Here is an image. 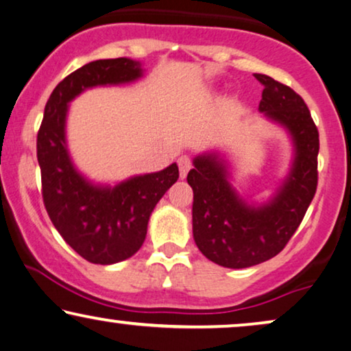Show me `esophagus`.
<instances>
[{"instance_id": "esophagus-1", "label": "esophagus", "mask_w": 351, "mask_h": 351, "mask_svg": "<svg viewBox=\"0 0 351 351\" xmlns=\"http://www.w3.org/2000/svg\"><path fill=\"white\" fill-rule=\"evenodd\" d=\"M177 162H179L180 179H185L186 174H189V171L191 169V161H190V158L186 156V155H182V156H179V160H177Z\"/></svg>"}]
</instances>
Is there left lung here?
Instances as JSON below:
<instances>
[{
  "mask_svg": "<svg viewBox=\"0 0 351 351\" xmlns=\"http://www.w3.org/2000/svg\"><path fill=\"white\" fill-rule=\"evenodd\" d=\"M263 86L258 112L289 132L291 171L268 203L254 206L230 184L227 161L217 152L193 160L186 180L193 189V238L209 261L227 268L257 265L280 254L299 228L318 185L319 136L310 110L295 90L256 73Z\"/></svg>",
  "mask_w": 351,
  "mask_h": 351,
  "instance_id": "1",
  "label": "left lung"
}]
</instances>
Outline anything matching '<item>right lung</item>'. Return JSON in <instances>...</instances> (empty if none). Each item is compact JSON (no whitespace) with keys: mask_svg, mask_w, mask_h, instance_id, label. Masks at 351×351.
Wrapping results in <instances>:
<instances>
[{"mask_svg":"<svg viewBox=\"0 0 351 351\" xmlns=\"http://www.w3.org/2000/svg\"><path fill=\"white\" fill-rule=\"evenodd\" d=\"M141 76V64L126 57L89 62L56 86L38 131L43 201L51 222L73 251L99 265L126 261L141 249L153 209L179 179V167L172 162L114 186L93 184L76 171L66 147L69 104L89 88L131 83Z\"/></svg>","mask_w":351,"mask_h":351,"instance_id":"add662e5","label":"right lung"}]
</instances>
